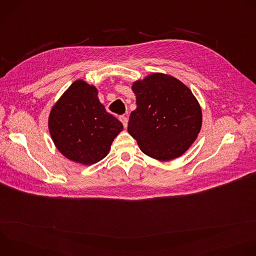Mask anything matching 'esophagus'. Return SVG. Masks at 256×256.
<instances>
[{
  "mask_svg": "<svg viewBox=\"0 0 256 256\" xmlns=\"http://www.w3.org/2000/svg\"><path fill=\"white\" fill-rule=\"evenodd\" d=\"M120 122H122L124 126V128H126V126H128V118H126V116H122L120 118Z\"/></svg>",
  "mask_w": 256,
  "mask_h": 256,
  "instance_id": "esophagus-1",
  "label": "esophagus"
}]
</instances>
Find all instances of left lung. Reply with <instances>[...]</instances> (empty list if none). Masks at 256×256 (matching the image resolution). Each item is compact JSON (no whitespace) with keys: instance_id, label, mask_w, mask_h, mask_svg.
<instances>
[{"instance_id":"8db88e82","label":"left lung","mask_w":256,"mask_h":256,"mask_svg":"<svg viewBox=\"0 0 256 256\" xmlns=\"http://www.w3.org/2000/svg\"><path fill=\"white\" fill-rule=\"evenodd\" d=\"M136 108L128 132L142 153L160 161L184 154L202 128V109L192 92L174 77L155 72L132 85Z\"/></svg>"}]
</instances>
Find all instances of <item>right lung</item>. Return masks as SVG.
Returning <instances> with one entry per match:
<instances>
[{
    "label": "right lung",
    "instance_id": "add662e5",
    "mask_svg": "<svg viewBox=\"0 0 256 256\" xmlns=\"http://www.w3.org/2000/svg\"><path fill=\"white\" fill-rule=\"evenodd\" d=\"M94 86L82 80L72 83L52 107L48 128L58 150L84 165L102 160L110 150L122 124L105 110Z\"/></svg>",
    "mask_w": 256,
    "mask_h": 256
}]
</instances>
